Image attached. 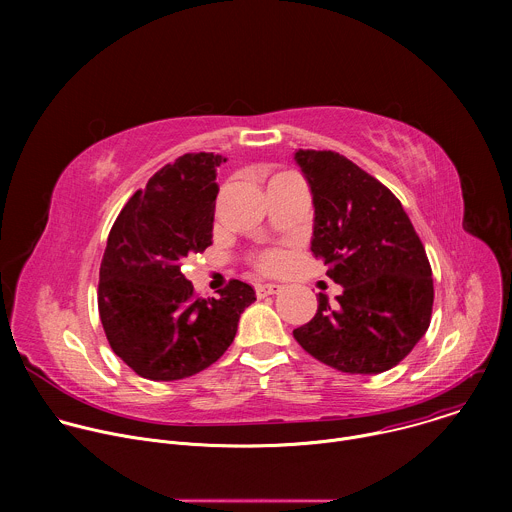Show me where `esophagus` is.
Returning <instances> with one entry per match:
<instances>
[{"instance_id":"34e87169","label":"esophagus","mask_w":512,"mask_h":512,"mask_svg":"<svg viewBox=\"0 0 512 512\" xmlns=\"http://www.w3.org/2000/svg\"><path fill=\"white\" fill-rule=\"evenodd\" d=\"M281 289H283V285H279V283H259L257 296H273V294H279Z\"/></svg>"}]
</instances>
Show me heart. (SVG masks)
I'll use <instances>...</instances> for the list:
<instances>
[{"mask_svg": "<svg viewBox=\"0 0 512 512\" xmlns=\"http://www.w3.org/2000/svg\"><path fill=\"white\" fill-rule=\"evenodd\" d=\"M285 253L279 251V249H269V251H263L261 255L255 257V265L259 271L263 273H277L283 269L285 265Z\"/></svg>", "mask_w": 512, "mask_h": 512, "instance_id": "heart-1", "label": "heart"}]
</instances>
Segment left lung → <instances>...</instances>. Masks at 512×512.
Segmentation results:
<instances>
[{
    "label": "left lung",
    "instance_id": "obj_1",
    "mask_svg": "<svg viewBox=\"0 0 512 512\" xmlns=\"http://www.w3.org/2000/svg\"><path fill=\"white\" fill-rule=\"evenodd\" d=\"M314 198L312 253L344 291L294 330L300 346L350 375L393 369L431 322L433 279L425 247L399 198L330 150H298Z\"/></svg>",
    "mask_w": 512,
    "mask_h": 512
}]
</instances>
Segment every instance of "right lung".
<instances>
[{
  "label": "right lung",
  "instance_id": "obj_1",
  "mask_svg": "<svg viewBox=\"0 0 512 512\" xmlns=\"http://www.w3.org/2000/svg\"><path fill=\"white\" fill-rule=\"evenodd\" d=\"M227 158L184 154L137 190L111 227L99 269V316L113 352L150 381L192 377L233 344L255 289L231 279L198 298L182 267L212 245L216 168Z\"/></svg>",
  "mask_w": 512,
  "mask_h": 512
}]
</instances>
